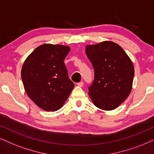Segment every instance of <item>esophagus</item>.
I'll use <instances>...</instances> for the list:
<instances>
[{
	"label": "esophagus",
	"instance_id": "obj_1",
	"mask_svg": "<svg viewBox=\"0 0 154 154\" xmlns=\"http://www.w3.org/2000/svg\"><path fill=\"white\" fill-rule=\"evenodd\" d=\"M77 86H79V87H83L84 83H83V82H78V83H77Z\"/></svg>",
	"mask_w": 154,
	"mask_h": 154
}]
</instances>
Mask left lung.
Returning <instances> with one entry per match:
<instances>
[{
	"label": "left lung",
	"instance_id": "obj_1",
	"mask_svg": "<svg viewBox=\"0 0 154 154\" xmlns=\"http://www.w3.org/2000/svg\"><path fill=\"white\" fill-rule=\"evenodd\" d=\"M85 52L94 70L89 97L100 109H115L131 91L134 75L131 60L122 47L109 40L87 45Z\"/></svg>",
	"mask_w": 154,
	"mask_h": 154
}]
</instances>
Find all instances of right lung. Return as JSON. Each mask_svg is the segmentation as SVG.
I'll use <instances>...</instances> for the list:
<instances>
[{"mask_svg":"<svg viewBox=\"0 0 154 154\" xmlns=\"http://www.w3.org/2000/svg\"><path fill=\"white\" fill-rule=\"evenodd\" d=\"M70 48L43 44L28 56L21 69L25 92L37 106L46 112L60 109L74 88L64 60Z\"/></svg>","mask_w":154,"mask_h":154,"instance_id":"obj_1","label":"right lung"}]
</instances>
